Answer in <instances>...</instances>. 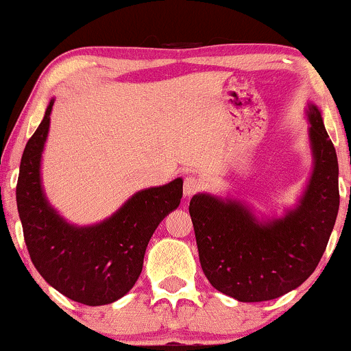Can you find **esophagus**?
<instances>
[{
  "mask_svg": "<svg viewBox=\"0 0 351 351\" xmlns=\"http://www.w3.org/2000/svg\"><path fill=\"white\" fill-rule=\"evenodd\" d=\"M201 186H203V183H201V180L198 178V176L195 175H189L184 178V184H183V193L186 198H189V196L196 195V193L199 191Z\"/></svg>",
  "mask_w": 351,
  "mask_h": 351,
  "instance_id": "34e87169",
  "label": "esophagus"
}]
</instances>
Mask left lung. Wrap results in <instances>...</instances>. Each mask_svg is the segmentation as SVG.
I'll return each instance as SVG.
<instances>
[{
  "label": "left lung",
  "instance_id": "left-lung-1",
  "mask_svg": "<svg viewBox=\"0 0 351 351\" xmlns=\"http://www.w3.org/2000/svg\"><path fill=\"white\" fill-rule=\"evenodd\" d=\"M313 171L282 217L259 221L245 203L198 193L189 201L199 263L216 291L239 302L272 300L312 276L335 226L338 160L317 106L308 104Z\"/></svg>",
  "mask_w": 351,
  "mask_h": 351
}]
</instances>
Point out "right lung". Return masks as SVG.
<instances>
[{
	"label": "right lung",
	"instance_id": "1",
	"mask_svg": "<svg viewBox=\"0 0 351 351\" xmlns=\"http://www.w3.org/2000/svg\"><path fill=\"white\" fill-rule=\"evenodd\" d=\"M54 99L27 140L19 167L16 203L34 267L62 295L86 305H106L130 291L143 267L150 237L180 206L183 180L135 193L94 226L67 223L51 206L41 184V158Z\"/></svg>",
	"mask_w": 351,
	"mask_h": 351
}]
</instances>
